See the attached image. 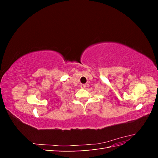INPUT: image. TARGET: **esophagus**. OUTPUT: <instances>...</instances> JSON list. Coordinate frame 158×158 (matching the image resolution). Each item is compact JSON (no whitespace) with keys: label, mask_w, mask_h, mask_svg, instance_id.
<instances>
[{"label":"esophagus","mask_w":158,"mask_h":158,"mask_svg":"<svg viewBox=\"0 0 158 158\" xmlns=\"http://www.w3.org/2000/svg\"><path fill=\"white\" fill-rule=\"evenodd\" d=\"M86 86H87L86 84H81V85H80V87L82 88H84V89L86 88Z\"/></svg>","instance_id":"esophagus-1"}]
</instances>
